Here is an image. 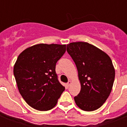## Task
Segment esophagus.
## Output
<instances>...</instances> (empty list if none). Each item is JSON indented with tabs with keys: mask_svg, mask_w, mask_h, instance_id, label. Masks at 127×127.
Listing matches in <instances>:
<instances>
[{
	"mask_svg": "<svg viewBox=\"0 0 127 127\" xmlns=\"http://www.w3.org/2000/svg\"><path fill=\"white\" fill-rule=\"evenodd\" d=\"M71 84H72V81L70 80H69V81H68V83H67V86H69L70 85H71Z\"/></svg>",
	"mask_w": 127,
	"mask_h": 127,
	"instance_id": "1",
	"label": "esophagus"
}]
</instances>
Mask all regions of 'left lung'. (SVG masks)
<instances>
[{
    "instance_id": "8db88e82",
    "label": "left lung",
    "mask_w": 127,
    "mask_h": 127,
    "mask_svg": "<svg viewBox=\"0 0 127 127\" xmlns=\"http://www.w3.org/2000/svg\"><path fill=\"white\" fill-rule=\"evenodd\" d=\"M67 51L74 62L81 84L74 97L76 105L85 111L100 107L111 92L115 70L109 56L86 42H71Z\"/></svg>"
}]
</instances>
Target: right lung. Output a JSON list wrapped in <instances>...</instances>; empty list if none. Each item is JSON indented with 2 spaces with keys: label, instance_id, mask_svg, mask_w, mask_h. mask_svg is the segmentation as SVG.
Returning a JSON list of instances; mask_svg holds the SVG:
<instances>
[{
  "label": "right lung",
  "instance_id": "add662e5",
  "mask_svg": "<svg viewBox=\"0 0 127 127\" xmlns=\"http://www.w3.org/2000/svg\"><path fill=\"white\" fill-rule=\"evenodd\" d=\"M65 51V44L41 43L19 55L13 69L18 88L26 102L35 109H53L65 90L57 79L55 66Z\"/></svg>",
  "mask_w": 127,
  "mask_h": 127
}]
</instances>
